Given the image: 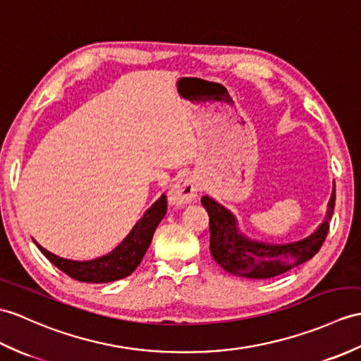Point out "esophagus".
Wrapping results in <instances>:
<instances>
[{"label":"esophagus","mask_w":361,"mask_h":361,"mask_svg":"<svg viewBox=\"0 0 361 361\" xmlns=\"http://www.w3.org/2000/svg\"><path fill=\"white\" fill-rule=\"evenodd\" d=\"M198 192V184L194 178H180L171 189V201L173 204H188L194 201Z\"/></svg>","instance_id":"esophagus-1"}]
</instances>
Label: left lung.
<instances>
[{"instance_id": "obj_1", "label": "left lung", "mask_w": 361, "mask_h": 361, "mask_svg": "<svg viewBox=\"0 0 361 361\" xmlns=\"http://www.w3.org/2000/svg\"><path fill=\"white\" fill-rule=\"evenodd\" d=\"M201 204L209 214L211 228V254L226 272L249 276V279H271L286 271L294 269L311 259L326 240L329 221L335 207V186L329 200L328 215L318 231L311 237L289 245H264L249 241L237 231L233 215L212 198L203 197Z\"/></svg>"}]
</instances>
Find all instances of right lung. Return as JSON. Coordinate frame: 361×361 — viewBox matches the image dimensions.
<instances>
[{
    "label": "right lung",
    "instance_id": "obj_1",
    "mask_svg": "<svg viewBox=\"0 0 361 361\" xmlns=\"http://www.w3.org/2000/svg\"><path fill=\"white\" fill-rule=\"evenodd\" d=\"M167 209L166 197L161 195L155 201L154 206L142 215V219L135 224L128 237L123 240L118 247H115L111 254L99 257L89 262H73L50 254L49 250L37 246L46 255L50 263H54L58 269L63 271L71 279L82 283H109L124 279L137 269L141 263L146 250L152 241L157 226L160 224Z\"/></svg>",
    "mask_w": 361,
    "mask_h": 361
}]
</instances>
